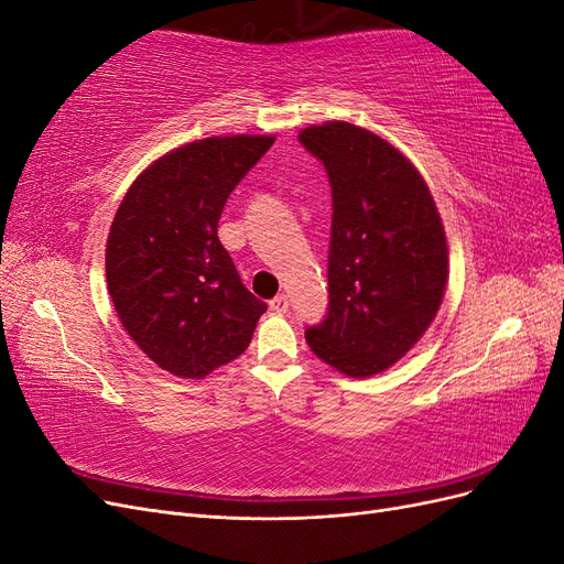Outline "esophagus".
I'll list each match as a JSON object with an SVG mask.
<instances>
[{
    "label": "esophagus",
    "instance_id": "1",
    "mask_svg": "<svg viewBox=\"0 0 564 564\" xmlns=\"http://www.w3.org/2000/svg\"><path fill=\"white\" fill-rule=\"evenodd\" d=\"M270 311H272V313H286V311H289V299H286L284 294L275 296V299L270 301Z\"/></svg>",
    "mask_w": 564,
    "mask_h": 564
}]
</instances>
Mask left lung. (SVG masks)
Returning <instances> with one entry per match:
<instances>
[{
	"instance_id": "8db88e82",
	"label": "left lung",
	"mask_w": 564,
	"mask_h": 564,
	"mask_svg": "<svg viewBox=\"0 0 564 564\" xmlns=\"http://www.w3.org/2000/svg\"><path fill=\"white\" fill-rule=\"evenodd\" d=\"M332 185L329 305L305 340L352 379L388 369L433 322L447 237L429 185L398 148L348 122L303 129Z\"/></svg>"
}]
</instances>
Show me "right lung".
<instances>
[{"mask_svg": "<svg viewBox=\"0 0 564 564\" xmlns=\"http://www.w3.org/2000/svg\"><path fill=\"white\" fill-rule=\"evenodd\" d=\"M272 135H212L187 143L133 181L106 247L108 292L119 322L152 362L204 379L251 344L268 305L242 284L218 240L235 185Z\"/></svg>", "mask_w": 564, "mask_h": 564, "instance_id": "obj_1", "label": "right lung"}]
</instances>
